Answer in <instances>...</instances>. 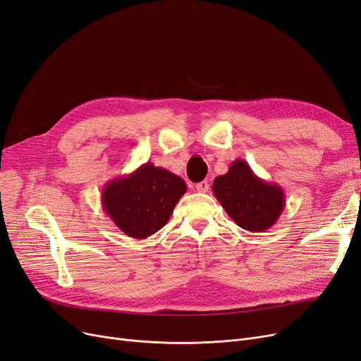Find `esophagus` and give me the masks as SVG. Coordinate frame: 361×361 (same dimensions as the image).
Instances as JSON below:
<instances>
[{"instance_id":"1","label":"esophagus","mask_w":361,"mask_h":361,"mask_svg":"<svg viewBox=\"0 0 361 361\" xmlns=\"http://www.w3.org/2000/svg\"><path fill=\"white\" fill-rule=\"evenodd\" d=\"M209 188H210V185H209V182H207V180L198 182V183L195 185V190H197L198 192H207V191H209Z\"/></svg>"}]
</instances>
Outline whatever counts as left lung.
Segmentation results:
<instances>
[{
  "mask_svg": "<svg viewBox=\"0 0 361 361\" xmlns=\"http://www.w3.org/2000/svg\"><path fill=\"white\" fill-rule=\"evenodd\" d=\"M213 194L240 228L264 233L276 224L284 209L280 185L257 178L244 160H235L224 176L213 182Z\"/></svg>",
  "mask_w": 361,
  "mask_h": 361,
  "instance_id": "obj_1",
  "label": "left lung"
}]
</instances>
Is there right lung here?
Here are the masks:
<instances>
[{"instance_id":"1","label":"right lung","mask_w":361,"mask_h":361,"mask_svg":"<svg viewBox=\"0 0 361 361\" xmlns=\"http://www.w3.org/2000/svg\"><path fill=\"white\" fill-rule=\"evenodd\" d=\"M186 192L182 178L152 163L115 178L102 191V207L128 237L143 240L160 231Z\"/></svg>"}]
</instances>
